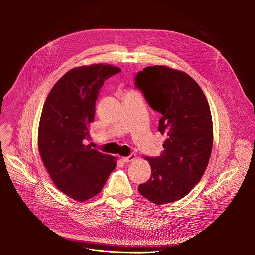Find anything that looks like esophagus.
<instances>
[{
    "mask_svg": "<svg viewBox=\"0 0 255 255\" xmlns=\"http://www.w3.org/2000/svg\"><path fill=\"white\" fill-rule=\"evenodd\" d=\"M134 159H136V154L135 153H131L129 156H126V157H122L121 160L123 162H130V161H133Z\"/></svg>",
    "mask_w": 255,
    "mask_h": 255,
    "instance_id": "1",
    "label": "esophagus"
}]
</instances>
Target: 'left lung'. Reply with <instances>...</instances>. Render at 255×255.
Returning <instances> with one entry per match:
<instances>
[{"instance_id":"8db88e82","label":"left lung","mask_w":255,"mask_h":255,"mask_svg":"<svg viewBox=\"0 0 255 255\" xmlns=\"http://www.w3.org/2000/svg\"><path fill=\"white\" fill-rule=\"evenodd\" d=\"M135 87L161 114L158 131L167 135L162 153L146 157L151 177L138 191L156 205L175 202L199 183L210 159L213 123L208 101L193 78L163 65L139 71Z\"/></svg>"}]
</instances>
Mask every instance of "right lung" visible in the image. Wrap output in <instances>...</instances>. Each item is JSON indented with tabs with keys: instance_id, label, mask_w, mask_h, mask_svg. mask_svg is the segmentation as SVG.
<instances>
[{
	"instance_id": "1",
	"label": "right lung",
	"mask_w": 255,
	"mask_h": 255,
	"mask_svg": "<svg viewBox=\"0 0 255 255\" xmlns=\"http://www.w3.org/2000/svg\"><path fill=\"white\" fill-rule=\"evenodd\" d=\"M120 68L109 64L67 71L51 89L41 113L38 148L55 186L83 202L99 194L116 167V158L85 145L104 82Z\"/></svg>"
}]
</instances>
